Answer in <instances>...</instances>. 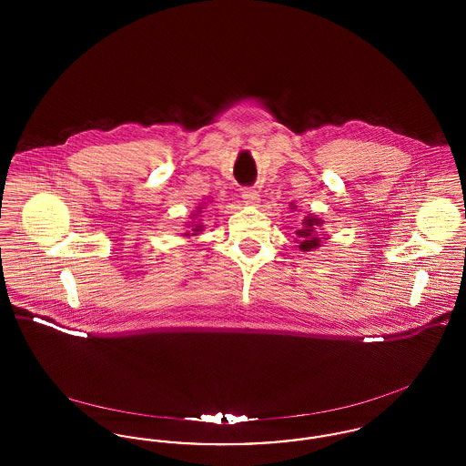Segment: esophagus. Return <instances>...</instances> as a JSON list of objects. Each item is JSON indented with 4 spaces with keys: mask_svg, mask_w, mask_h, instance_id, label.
I'll use <instances>...</instances> for the list:
<instances>
[{
    "mask_svg": "<svg viewBox=\"0 0 466 466\" xmlns=\"http://www.w3.org/2000/svg\"><path fill=\"white\" fill-rule=\"evenodd\" d=\"M241 196H243V199L246 204H257V202L260 200L258 190H257L255 187H244Z\"/></svg>",
    "mask_w": 466,
    "mask_h": 466,
    "instance_id": "obj_1",
    "label": "esophagus"
}]
</instances>
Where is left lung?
<instances>
[{"label": "left lung", "mask_w": 466, "mask_h": 466, "mask_svg": "<svg viewBox=\"0 0 466 466\" xmlns=\"http://www.w3.org/2000/svg\"><path fill=\"white\" fill-rule=\"evenodd\" d=\"M321 225V220L314 218V217H306V220L302 222V227L295 232L297 238H299V248L302 251H310V249H316L319 243H321V238L318 234V227Z\"/></svg>", "instance_id": "8db88e82"}]
</instances>
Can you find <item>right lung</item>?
I'll list each match as a JSON object with an SVG mask.
<instances>
[{
    "label": "right lung",
    "instance_id": "right-lung-1",
    "mask_svg": "<svg viewBox=\"0 0 466 466\" xmlns=\"http://www.w3.org/2000/svg\"><path fill=\"white\" fill-rule=\"evenodd\" d=\"M192 230H194V232H199V230H202V225H194ZM187 236H188V234H187ZM192 236H194V234H192Z\"/></svg>",
    "mask_w": 466,
    "mask_h": 466
}]
</instances>
